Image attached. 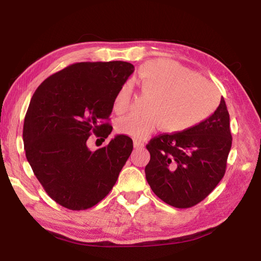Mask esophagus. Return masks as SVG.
Returning <instances> with one entry per match:
<instances>
[{
	"mask_svg": "<svg viewBox=\"0 0 261 261\" xmlns=\"http://www.w3.org/2000/svg\"><path fill=\"white\" fill-rule=\"evenodd\" d=\"M134 147L136 149H142L143 147H145V143H143L142 141H139V140H135L134 141Z\"/></svg>",
	"mask_w": 261,
	"mask_h": 261,
	"instance_id": "34e87169",
	"label": "esophagus"
}]
</instances>
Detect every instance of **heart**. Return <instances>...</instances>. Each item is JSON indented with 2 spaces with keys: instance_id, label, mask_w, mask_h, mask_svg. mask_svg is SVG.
<instances>
[{
  "instance_id": "heart-1",
  "label": "heart",
  "mask_w": 261,
  "mask_h": 261,
  "mask_svg": "<svg viewBox=\"0 0 261 261\" xmlns=\"http://www.w3.org/2000/svg\"><path fill=\"white\" fill-rule=\"evenodd\" d=\"M137 83L145 95H150L143 114H129L116 123V130L134 139H145L159 125L167 134H181L201 125L214 113L219 94L202 77L179 64L153 60L143 64ZM132 91L125 84L113 101L115 113L129 109Z\"/></svg>"
}]
</instances>
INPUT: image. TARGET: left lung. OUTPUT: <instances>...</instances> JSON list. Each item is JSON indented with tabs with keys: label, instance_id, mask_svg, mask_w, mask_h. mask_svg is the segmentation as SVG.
I'll return each instance as SVG.
<instances>
[{
	"label": "left lung",
	"instance_id": "8db88e82",
	"mask_svg": "<svg viewBox=\"0 0 261 261\" xmlns=\"http://www.w3.org/2000/svg\"><path fill=\"white\" fill-rule=\"evenodd\" d=\"M232 145L224 98L210 118L181 134H163L147 145L146 178L152 192L171 206L188 208L208 196L226 169Z\"/></svg>",
	"mask_w": 261,
	"mask_h": 261
}]
</instances>
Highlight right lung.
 <instances>
[{
	"label": "right lung",
	"instance_id": "add662e5",
	"mask_svg": "<svg viewBox=\"0 0 261 261\" xmlns=\"http://www.w3.org/2000/svg\"><path fill=\"white\" fill-rule=\"evenodd\" d=\"M126 62L76 63L43 81L23 124L25 157L43 190L62 206L81 211L112 190L134 149L131 138L116 136L92 151L91 135L105 140L116 93L134 73Z\"/></svg>",
	"mask_w": 261,
	"mask_h": 261
}]
</instances>
